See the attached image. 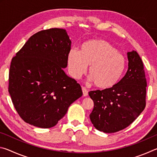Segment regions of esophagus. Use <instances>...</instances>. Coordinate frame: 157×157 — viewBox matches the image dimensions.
<instances>
[{
  "label": "esophagus",
  "instance_id": "1",
  "mask_svg": "<svg viewBox=\"0 0 157 157\" xmlns=\"http://www.w3.org/2000/svg\"><path fill=\"white\" fill-rule=\"evenodd\" d=\"M82 93H83L84 96H87V95H88V91H87L86 89L84 88V87H82Z\"/></svg>",
  "mask_w": 157,
  "mask_h": 157
}]
</instances>
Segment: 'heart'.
I'll list each match as a JSON object with an SVG mask.
<instances>
[{
    "mask_svg": "<svg viewBox=\"0 0 157 157\" xmlns=\"http://www.w3.org/2000/svg\"><path fill=\"white\" fill-rule=\"evenodd\" d=\"M89 68V80L100 89H108L116 85L123 75L126 59L109 42L94 39L82 44L81 50L71 49L68 55L71 75L78 79Z\"/></svg>",
    "mask_w": 157,
    "mask_h": 157,
    "instance_id": "obj_1",
    "label": "heart"
}]
</instances>
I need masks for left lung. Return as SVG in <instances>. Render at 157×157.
Returning a JSON list of instances; mask_svg holds the SVG:
<instances>
[{
  "label": "left lung",
  "instance_id": "8db88e82",
  "mask_svg": "<svg viewBox=\"0 0 157 157\" xmlns=\"http://www.w3.org/2000/svg\"><path fill=\"white\" fill-rule=\"evenodd\" d=\"M128 70L110 89L89 92L94 107L90 119L99 131L114 133L132 124L146 105V82L141 58L136 51L127 52Z\"/></svg>",
  "mask_w": 157,
  "mask_h": 157
}]
</instances>
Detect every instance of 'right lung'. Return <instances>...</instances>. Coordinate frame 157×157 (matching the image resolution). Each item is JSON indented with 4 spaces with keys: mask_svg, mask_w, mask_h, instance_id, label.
Instances as JSON below:
<instances>
[{
    "mask_svg": "<svg viewBox=\"0 0 157 157\" xmlns=\"http://www.w3.org/2000/svg\"><path fill=\"white\" fill-rule=\"evenodd\" d=\"M71 45L63 29L41 30L30 36L12 58L8 91L25 123L41 128L54 127L82 95L79 84L63 70Z\"/></svg>",
    "mask_w": 157,
    "mask_h": 157,
    "instance_id": "1",
    "label": "right lung"
}]
</instances>
